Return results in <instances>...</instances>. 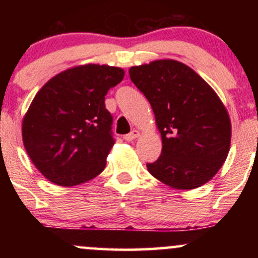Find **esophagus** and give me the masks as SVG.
Here are the masks:
<instances>
[{"mask_svg": "<svg viewBox=\"0 0 258 258\" xmlns=\"http://www.w3.org/2000/svg\"><path fill=\"white\" fill-rule=\"evenodd\" d=\"M139 136H141V133H139L138 130H133V131L130 132L128 135H126L123 138H125V141H127V142H131V141H133V139L138 138Z\"/></svg>", "mask_w": 258, "mask_h": 258, "instance_id": "34e87169", "label": "esophagus"}]
</instances>
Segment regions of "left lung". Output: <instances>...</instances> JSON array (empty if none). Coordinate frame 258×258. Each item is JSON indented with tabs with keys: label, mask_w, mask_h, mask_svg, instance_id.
<instances>
[{
	"label": "left lung",
	"mask_w": 258,
	"mask_h": 258,
	"mask_svg": "<svg viewBox=\"0 0 258 258\" xmlns=\"http://www.w3.org/2000/svg\"><path fill=\"white\" fill-rule=\"evenodd\" d=\"M130 78L152 105L162 150L147 164L152 176L176 189L209 182L230 147L229 115L216 92L185 64L172 59L132 67Z\"/></svg>",
	"instance_id": "obj_1"
}]
</instances>
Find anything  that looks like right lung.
<instances>
[{
	"label": "right lung",
	"mask_w": 258,
	"mask_h": 258,
	"mask_svg": "<svg viewBox=\"0 0 258 258\" xmlns=\"http://www.w3.org/2000/svg\"><path fill=\"white\" fill-rule=\"evenodd\" d=\"M125 72L87 64L52 78L37 92L23 120L25 150L52 183L72 186L104 170L115 139L104 100Z\"/></svg>",
	"instance_id": "1"
}]
</instances>
